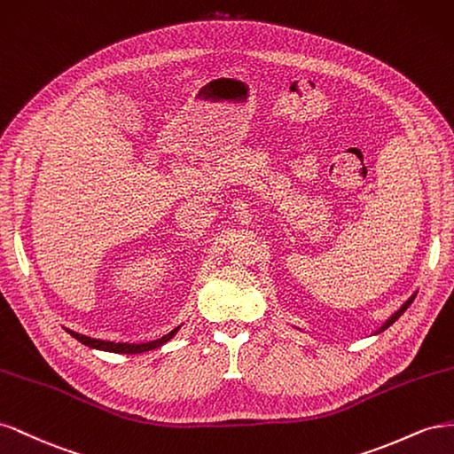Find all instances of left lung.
I'll list each match as a JSON object with an SVG mask.
<instances>
[{"label": "left lung", "mask_w": 454, "mask_h": 454, "mask_svg": "<svg viewBox=\"0 0 454 454\" xmlns=\"http://www.w3.org/2000/svg\"><path fill=\"white\" fill-rule=\"evenodd\" d=\"M412 299H414V296H411V299H409V301H407V302H405V304H403V306H401V309H397V312H395V314H394V316H392V317H390V319H387V321H386V323H384V325H382V327H380V331H384V329H387V327H390V325H392V323H395V319H399V316H401V314H403V312H405V309H407V308H409V306H411V302H412Z\"/></svg>", "instance_id": "obj_1"}]
</instances>
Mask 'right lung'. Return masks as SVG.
Returning a JSON list of instances; mask_svg holds the SVG:
<instances>
[{"instance_id":"1","label":"right lung","mask_w":454,"mask_h":454,"mask_svg":"<svg viewBox=\"0 0 454 454\" xmlns=\"http://www.w3.org/2000/svg\"><path fill=\"white\" fill-rule=\"evenodd\" d=\"M68 331V329H67ZM178 331L173 329L169 334H165L163 339L160 340H153V342H146V344H121V342H108V340H98V339H90V336H85V334H80V333H74V331H68L75 340H80L82 344L89 346V348H97V349H105V352H115V354H142V352H148V349H153V348H160L161 344H165L169 339H173L175 333Z\"/></svg>"}]
</instances>
